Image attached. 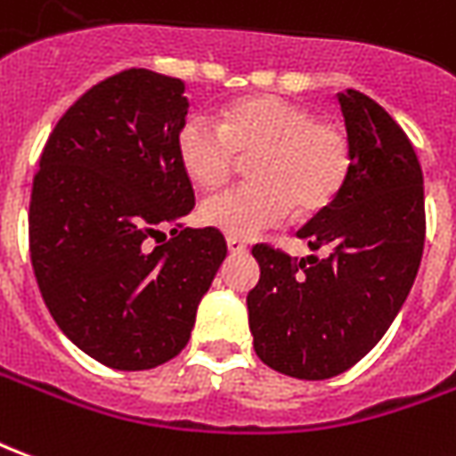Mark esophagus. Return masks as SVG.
Returning a JSON list of instances; mask_svg holds the SVG:
<instances>
[{
	"label": "esophagus",
	"mask_w": 456,
	"mask_h": 456,
	"mask_svg": "<svg viewBox=\"0 0 456 456\" xmlns=\"http://www.w3.org/2000/svg\"><path fill=\"white\" fill-rule=\"evenodd\" d=\"M225 243H228V250H231L233 255L235 253H245V250H248L243 240H238V238H233V235H228V238H225Z\"/></svg>",
	"instance_id": "obj_1"
}]
</instances>
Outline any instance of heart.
I'll return each instance as SVG.
<instances>
[{
  "mask_svg": "<svg viewBox=\"0 0 456 456\" xmlns=\"http://www.w3.org/2000/svg\"><path fill=\"white\" fill-rule=\"evenodd\" d=\"M253 183L208 196L199 218L216 231L248 238L297 216H314L334 201L351 169L346 132L316 119L305 105L277 95H248L221 110L218 125L191 115L176 132V157L199 189L221 186L235 157H250Z\"/></svg>",
  "mask_w": 456,
  "mask_h": 456,
  "instance_id": "b5f03b06",
  "label": "heart"
}]
</instances>
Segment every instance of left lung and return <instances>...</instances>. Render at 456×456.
<instances>
[{
    "label": "left lung",
    "instance_id": "8db88e82",
    "mask_svg": "<svg viewBox=\"0 0 456 456\" xmlns=\"http://www.w3.org/2000/svg\"><path fill=\"white\" fill-rule=\"evenodd\" d=\"M351 169L334 201L299 231V263L255 245L260 280L248 295L255 354L285 376L324 380L376 346L415 282L425 245L418 154L386 110L358 90L338 93Z\"/></svg>",
    "mask_w": 456,
    "mask_h": 456
}]
</instances>
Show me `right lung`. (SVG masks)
Returning <instances> with one entry per match:
<instances>
[{
  "mask_svg": "<svg viewBox=\"0 0 456 456\" xmlns=\"http://www.w3.org/2000/svg\"><path fill=\"white\" fill-rule=\"evenodd\" d=\"M186 112L182 80L130 68L66 110L38 161V289L61 331L102 366L147 370L176 356L228 253L216 228L161 233L193 208L176 157Z\"/></svg>",
  "mask_w": 456,
  "mask_h": 456,
  "instance_id": "1",
  "label": "right lung"
}]
</instances>
